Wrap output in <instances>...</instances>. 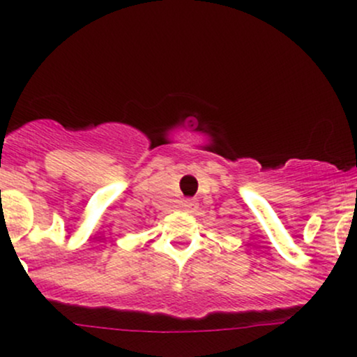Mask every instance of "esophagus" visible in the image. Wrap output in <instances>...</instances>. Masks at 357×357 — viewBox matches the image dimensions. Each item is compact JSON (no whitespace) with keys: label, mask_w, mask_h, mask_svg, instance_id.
Instances as JSON below:
<instances>
[{"label":"esophagus","mask_w":357,"mask_h":357,"mask_svg":"<svg viewBox=\"0 0 357 357\" xmlns=\"http://www.w3.org/2000/svg\"><path fill=\"white\" fill-rule=\"evenodd\" d=\"M181 204H183L184 211H192V210H196V206H198V203H196L195 199H184Z\"/></svg>","instance_id":"1"}]
</instances>
